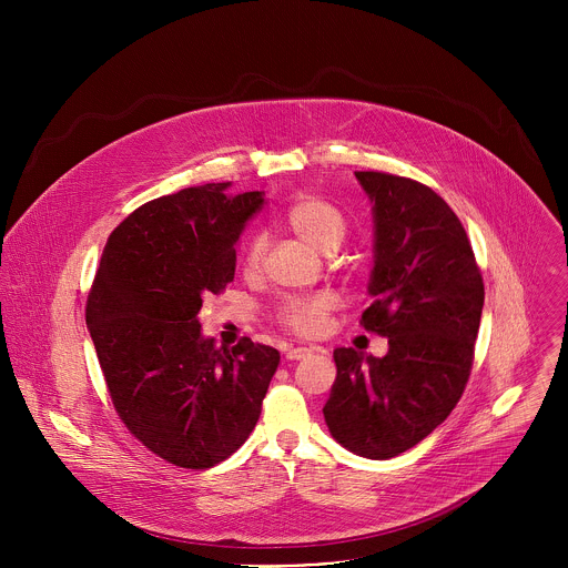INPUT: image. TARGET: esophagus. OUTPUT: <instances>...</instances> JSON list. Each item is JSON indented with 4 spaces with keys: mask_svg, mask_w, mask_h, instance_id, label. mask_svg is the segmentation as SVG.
Returning a JSON list of instances; mask_svg holds the SVG:
<instances>
[{
    "mask_svg": "<svg viewBox=\"0 0 568 568\" xmlns=\"http://www.w3.org/2000/svg\"><path fill=\"white\" fill-rule=\"evenodd\" d=\"M305 355H310V348H287L285 351V359H290V362H298Z\"/></svg>",
    "mask_w": 568,
    "mask_h": 568,
    "instance_id": "34e87169",
    "label": "esophagus"
}]
</instances>
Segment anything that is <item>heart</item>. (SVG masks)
I'll return each mask as SVG.
<instances>
[{"label":"heart","mask_w":568,"mask_h":568,"mask_svg":"<svg viewBox=\"0 0 568 568\" xmlns=\"http://www.w3.org/2000/svg\"><path fill=\"white\" fill-rule=\"evenodd\" d=\"M285 224L292 233H296L310 247L331 254L335 252L342 240L346 237L348 222L344 213L321 197L303 195L294 200L285 211ZM265 252V240L254 235L242 247V267L245 272H256ZM333 307L331 296H310V298H294L285 303L278 312V318L285 328L301 337H314L323 331V323Z\"/></svg>","instance_id":"heart-1"}]
</instances>
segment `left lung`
Masks as SVG:
<instances>
[{"mask_svg": "<svg viewBox=\"0 0 568 568\" xmlns=\"http://www.w3.org/2000/svg\"><path fill=\"white\" fill-rule=\"evenodd\" d=\"M355 178L373 206V303L362 323L388 339V353L337 348L323 418L342 447L386 460L427 438L456 407L485 292L467 233L440 195L388 173Z\"/></svg>", "mask_w": 568, "mask_h": 568, "instance_id": "obj_1", "label": "left lung"}]
</instances>
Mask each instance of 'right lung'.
Masks as SVG:
<instances>
[{
    "label": "right lung",
    "instance_id": "right-lung-1",
    "mask_svg": "<svg viewBox=\"0 0 568 568\" xmlns=\"http://www.w3.org/2000/svg\"><path fill=\"white\" fill-rule=\"evenodd\" d=\"M204 184L156 197L110 235L88 298V331L114 409L156 456L206 469L245 443L278 368L272 346L217 348L206 294L235 274V242L265 193Z\"/></svg>",
    "mask_w": 568,
    "mask_h": 568
}]
</instances>
